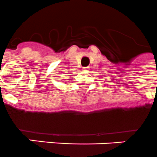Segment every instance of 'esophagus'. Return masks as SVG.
<instances>
[{
  "mask_svg": "<svg viewBox=\"0 0 157 157\" xmlns=\"http://www.w3.org/2000/svg\"><path fill=\"white\" fill-rule=\"evenodd\" d=\"M83 71H85V72H87L88 71V68L87 67H84V68H82Z\"/></svg>",
  "mask_w": 157,
  "mask_h": 157,
  "instance_id": "esophagus-1",
  "label": "esophagus"
}]
</instances>
